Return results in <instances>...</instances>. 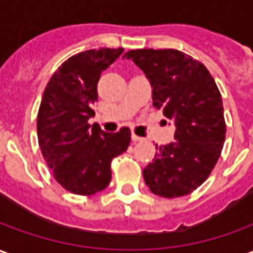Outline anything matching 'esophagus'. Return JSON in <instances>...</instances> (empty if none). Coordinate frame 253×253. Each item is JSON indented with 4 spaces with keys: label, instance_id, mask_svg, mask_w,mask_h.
I'll return each instance as SVG.
<instances>
[{
    "label": "esophagus",
    "instance_id": "obj_1",
    "mask_svg": "<svg viewBox=\"0 0 253 253\" xmlns=\"http://www.w3.org/2000/svg\"><path fill=\"white\" fill-rule=\"evenodd\" d=\"M131 139H132V142H139V141H143L142 137H138V135H135V134H131Z\"/></svg>",
    "mask_w": 253,
    "mask_h": 253
}]
</instances>
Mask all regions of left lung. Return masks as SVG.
I'll use <instances>...</instances> for the list:
<instances>
[{"instance_id": "obj_1", "label": "left lung", "mask_w": 253, "mask_h": 253, "mask_svg": "<svg viewBox=\"0 0 253 253\" xmlns=\"http://www.w3.org/2000/svg\"><path fill=\"white\" fill-rule=\"evenodd\" d=\"M148 78L153 105L173 122L175 141L157 146L143 169L149 190L163 198L190 194L211 173L226 126L221 93L201 62L177 50H130L125 54Z\"/></svg>"}]
</instances>
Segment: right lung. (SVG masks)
<instances>
[{"mask_svg":"<svg viewBox=\"0 0 253 253\" xmlns=\"http://www.w3.org/2000/svg\"><path fill=\"white\" fill-rule=\"evenodd\" d=\"M123 48H100L69 58L52 74L38 114L42 154L55 180L77 195H93L111 181V161L126 152L130 130L105 132L88 121L99 99L103 70L121 57Z\"/></svg>","mask_w":253,"mask_h":253,"instance_id":"1","label":"right lung"}]
</instances>
